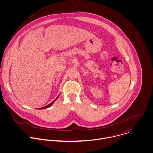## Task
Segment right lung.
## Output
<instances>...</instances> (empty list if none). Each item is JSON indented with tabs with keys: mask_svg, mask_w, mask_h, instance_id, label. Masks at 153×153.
Wrapping results in <instances>:
<instances>
[{
	"mask_svg": "<svg viewBox=\"0 0 153 153\" xmlns=\"http://www.w3.org/2000/svg\"><path fill=\"white\" fill-rule=\"evenodd\" d=\"M58 97H59V96H58ZM58 97H56V98L54 101H53L51 103H50L49 105H46V106H45V107H42V108H39V110H42V109H44V108H48V107H51V106L53 104V103L54 102V101H55V100L58 98Z\"/></svg>",
	"mask_w": 153,
	"mask_h": 153,
	"instance_id": "obj_1",
	"label": "right lung"
}]
</instances>
